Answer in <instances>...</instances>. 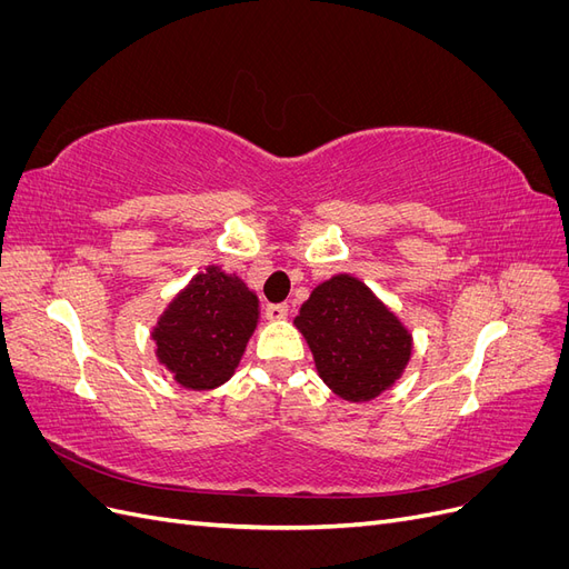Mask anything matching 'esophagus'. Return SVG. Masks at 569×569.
Masks as SVG:
<instances>
[{"label": "esophagus", "instance_id": "1", "mask_svg": "<svg viewBox=\"0 0 569 569\" xmlns=\"http://www.w3.org/2000/svg\"><path fill=\"white\" fill-rule=\"evenodd\" d=\"M289 316V306L287 303H270L268 308H266V318L268 320H284Z\"/></svg>", "mask_w": 569, "mask_h": 569}]
</instances>
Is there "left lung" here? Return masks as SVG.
Wrapping results in <instances>:
<instances>
[{"instance_id": "obj_1", "label": "left lung", "mask_w": 569, "mask_h": 569, "mask_svg": "<svg viewBox=\"0 0 569 569\" xmlns=\"http://www.w3.org/2000/svg\"><path fill=\"white\" fill-rule=\"evenodd\" d=\"M320 380L339 399L366 403L401 380L412 335L375 291L349 272L320 282L295 318Z\"/></svg>"}]
</instances>
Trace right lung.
I'll return each instance as SVG.
<instances>
[{
    "instance_id": "add662e5",
    "label": "right lung",
    "mask_w": 569,
    "mask_h": 569,
    "mask_svg": "<svg viewBox=\"0 0 569 569\" xmlns=\"http://www.w3.org/2000/svg\"><path fill=\"white\" fill-rule=\"evenodd\" d=\"M258 318L256 291L234 272L206 266L151 327L153 353L180 387L216 389L234 375Z\"/></svg>"
}]
</instances>
